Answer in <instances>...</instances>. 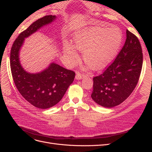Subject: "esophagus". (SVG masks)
<instances>
[{
  "label": "esophagus",
  "instance_id": "1",
  "mask_svg": "<svg viewBox=\"0 0 152 152\" xmlns=\"http://www.w3.org/2000/svg\"><path fill=\"white\" fill-rule=\"evenodd\" d=\"M84 76L85 75L84 74H82V73H80V72H77L76 75H75V79L77 80H80V79H82V78H83Z\"/></svg>",
  "mask_w": 152,
  "mask_h": 152
}]
</instances>
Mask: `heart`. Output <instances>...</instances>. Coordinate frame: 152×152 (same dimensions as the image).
Listing matches in <instances>:
<instances>
[{
	"instance_id": "b5f03b06",
	"label": "heart",
	"mask_w": 152,
	"mask_h": 152,
	"mask_svg": "<svg viewBox=\"0 0 152 152\" xmlns=\"http://www.w3.org/2000/svg\"><path fill=\"white\" fill-rule=\"evenodd\" d=\"M122 42V32L116 26L107 29L90 27L77 32L73 37L74 47L83 52L84 62L94 70H102L113 60ZM63 53L70 64L77 62L79 54L72 45L66 44Z\"/></svg>"
}]
</instances>
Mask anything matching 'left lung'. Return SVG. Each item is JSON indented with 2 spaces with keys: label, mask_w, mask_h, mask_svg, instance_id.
I'll return each instance as SVG.
<instances>
[{
  "label": "left lung",
  "mask_w": 152,
  "mask_h": 152,
  "mask_svg": "<svg viewBox=\"0 0 152 152\" xmlns=\"http://www.w3.org/2000/svg\"><path fill=\"white\" fill-rule=\"evenodd\" d=\"M142 65V48L137 37L128 30L126 40L116 58L102 74L93 78L91 98L106 108L125 101L138 82Z\"/></svg>",
  "instance_id": "obj_1"
}]
</instances>
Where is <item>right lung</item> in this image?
I'll list each match as a JSON object with an SVG mask.
<instances>
[{"mask_svg": "<svg viewBox=\"0 0 152 152\" xmlns=\"http://www.w3.org/2000/svg\"><path fill=\"white\" fill-rule=\"evenodd\" d=\"M56 18L55 16L48 15L34 22L18 37L11 50L10 66L16 88L27 102L41 109L52 107L62 99L74 80L75 73L54 63L41 72H27L20 64V50L25 38Z\"/></svg>", "mask_w": 152, "mask_h": 152, "instance_id": "1", "label": "right lung"}]
</instances>
